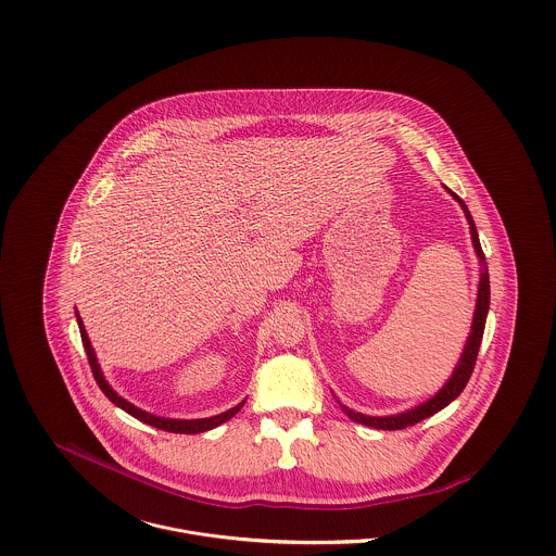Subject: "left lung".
Wrapping results in <instances>:
<instances>
[{"label":"left lung","mask_w":556,"mask_h":556,"mask_svg":"<svg viewBox=\"0 0 556 556\" xmlns=\"http://www.w3.org/2000/svg\"><path fill=\"white\" fill-rule=\"evenodd\" d=\"M452 192V190H450ZM452 197L460 203V207L465 210V216L469 220V229H471V239H473V245H476V254L479 256V263H481V276H479V289H477V304L476 315H473V325H471V333L467 338V344H465V351H463V357L458 362V366L454 368V375L450 377V381L439 390V394L426 400L424 404L410 408V410H404V413H397V415H388V417H370V415H364V413H355L351 408H346L344 404L342 410L349 415V419L357 421V424H364V426H370V428H377V430H402L406 426H415L417 421L439 413L441 408H445L452 400L460 396V392L467 388L471 375H473V368H476L477 351H479V344H481V338H483V327H485V317H488V306H490V280H488V267H485V256H483V250H481V243L477 238L476 223H473V216L469 212V207L465 205V201L452 192Z\"/></svg>","instance_id":"left-lung-1"}]
</instances>
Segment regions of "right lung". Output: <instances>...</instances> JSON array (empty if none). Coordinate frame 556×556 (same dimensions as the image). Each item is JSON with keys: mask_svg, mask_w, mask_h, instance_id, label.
I'll return each instance as SVG.
<instances>
[{"mask_svg": "<svg viewBox=\"0 0 556 556\" xmlns=\"http://www.w3.org/2000/svg\"><path fill=\"white\" fill-rule=\"evenodd\" d=\"M77 323H79L80 340H83V346H85V353H87L89 366H91V375H93V379H96L98 388L102 390V394L109 397L115 406L124 408L128 415L137 417L139 421L150 424V426L160 428V430H166V432H177V434H199V432L212 430V428H216V426H220V424L229 421L236 413H239V408L243 406V402H239L238 406H233V408H229V410H225V413H220V415L205 417V419H168V417H159V415H152V413H146V410L137 408L135 404H130L128 400H124V397L119 396V394H117V392L106 383V379H104V375H102V370H100V364H98V359H96V353H93V349H91V342H89V338H87V331H85V327H83V320H80L79 313H77Z\"/></svg>", "mask_w": 556, "mask_h": 556, "instance_id": "right-lung-1", "label": "right lung"}]
</instances>
